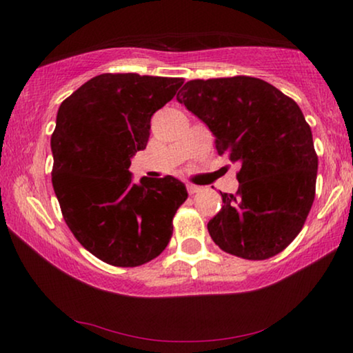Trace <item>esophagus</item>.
<instances>
[{"mask_svg":"<svg viewBox=\"0 0 353 353\" xmlns=\"http://www.w3.org/2000/svg\"><path fill=\"white\" fill-rule=\"evenodd\" d=\"M186 190H188V192H190V194H196V192H199L201 191V186H196V185H186Z\"/></svg>","mask_w":353,"mask_h":353,"instance_id":"1","label":"esophagus"}]
</instances>
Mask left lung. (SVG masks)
<instances>
[{"label": "left lung", "mask_w": 353, "mask_h": 353, "mask_svg": "<svg viewBox=\"0 0 353 353\" xmlns=\"http://www.w3.org/2000/svg\"><path fill=\"white\" fill-rule=\"evenodd\" d=\"M178 103L202 120L219 154L239 162L236 194L207 223L221 250L265 260L286 249L315 199L318 157L312 130L291 98L254 77L191 80Z\"/></svg>", "instance_id": "obj_1"}]
</instances>
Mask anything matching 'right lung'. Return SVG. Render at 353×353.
<instances>
[{"instance_id":"obj_1","label":"right lung","mask_w":353,"mask_h":353,"mask_svg":"<svg viewBox=\"0 0 353 353\" xmlns=\"http://www.w3.org/2000/svg\"><path fill=\"white\" fill-rule=\"evenodd\" d=\"M183 79L103 74L61 104L51 137L52 188L77 241L114 267L156 259L173 233V215L186 201L173 176L133 181L132 159L146 148L151 117Z\"/></svg>"}]
</instances>
